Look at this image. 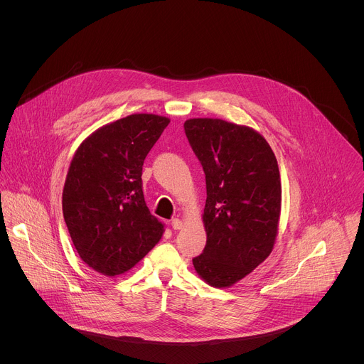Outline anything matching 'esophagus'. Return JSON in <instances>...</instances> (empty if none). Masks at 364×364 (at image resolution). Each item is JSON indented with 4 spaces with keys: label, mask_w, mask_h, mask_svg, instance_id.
Wrapping results in <instances>:
<instances>
[{
    "label": "esophagus",
    "mask_w": 364,
    "mask_h": 364,
    "mask_svg": "<svg viewBox=\"0 0 364 364\" xmlns=\"http://www.w3.org/2000/svg\"><path fill=\"white\" fill-rule=\"evenodd\" d=\"M171 224H172L173 230H182L183 228V221L181 218H173Z\"/></svg>",
    "instance_id": "esophagus-1"
}]
</instances>
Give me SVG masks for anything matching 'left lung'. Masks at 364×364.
I'll return each instance as SVG.
<instances>
[{"label":"left lung","instance_id":"obj_1","mask_svg":"<svg viewBox=\"0 0 364 364\" xmlns=\"http://www.w3.org/2000/svg\"><path fill=\"white\" fill-rule=\"evenodd\" d=\"M185 133L208 189L202 215L208 241L193 266L210 286L231 287L274 247L282 210L277 159L264 137L244 124L193 117L185 122Z\"/></svg>","mask_w":364,"mask_h":364}]
</instances>
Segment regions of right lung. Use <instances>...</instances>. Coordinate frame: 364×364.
I'll return each mask as SVG.
<instances>
[{"instance_id": "add662e5", "label": "right lung", "mask_w": 364, "mask_h": 364, "mask_svg": "<svg viewBox=\"0 0 364 364\" xmlns=\"http://www.w3.org/2000/svg\"><path fill=\"white\" fill-rule=\"evenodd\" d=\"M171 120L134 113L91 133L75 150L63 189V214L85 264L113 277L129 272L162 238L141 189L144 159Z\"/></svg>"}]
</instances>
